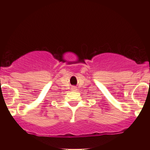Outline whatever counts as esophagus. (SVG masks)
<instances>
[{
	"label": "esophagus",
	"mask_w": 150,
	"mask_h": 150,
	"mask_svg": "<svg viewBox=\"0 0 150 150\" xmlns=\"http://www.w3.org/2000/svg\"><path fill=\"white\" fill-rule=\"evenodd\" d=\"M73 90H75V89H75V88H74V87H73Z\"/></svg>",
	"instance_id": "34e87169"
}]
</instances>
